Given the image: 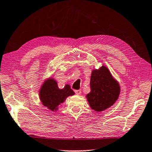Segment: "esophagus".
Segmentation results:
<instances>
[{
  "label": "esophagus",
  "instance_id": "esophagus-1",
  "mask_svg": "<svg viewBox=\"0 0 152 152\" xmlns=\"http://www.w3.org/2000/svg\"><path fill=\"white\" fill-rule=\"evenodd\" d=\"M74 92H75V94L77 95H80L81 94V90L79 89V90H75L74 91Z\"/></svg>",
  "mask_w": 152,
  "mask_h": 152
}]
</instances>
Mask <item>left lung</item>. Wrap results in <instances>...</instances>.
<instances>
[{
    "mask_svg": "<svg viewBox=\"0 0 152 152\" xmlns=\"http://www.w3.org/2000/svg\"><path fill=\"white\" fill-rule=\"evenodd\" d=\"M91 91L86 96L90 107L100 112L113 105L118 99L120 87L107 67L102 65L91 72Z\"/></svg>",
    "mask_w": 152,
    "mask_h": 152,
    "instance_id": "8db88e82",
    "label": "left lung"
}]
</instances>
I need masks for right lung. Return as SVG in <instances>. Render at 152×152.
<instances>
[{
    "instance_id": "1",
    "label": "right lung",
    "mask_w": 152,
    "mask_h": 152,
    "mask_svg": "<svg viewBox=\"0 0 152 152\" xmlns=\"http://www.w3.org/2000/svg\"><path fill=\"white\" fill-rule=\"evenodd\" d=\"M74 95L70 86L66 85L63 89H59L56 81L49 78L43 84L39 91V98L42 104L52 111H56L58 106L64 102L67 97Z\"/></svg>"
}]
</instances>
